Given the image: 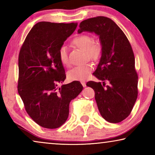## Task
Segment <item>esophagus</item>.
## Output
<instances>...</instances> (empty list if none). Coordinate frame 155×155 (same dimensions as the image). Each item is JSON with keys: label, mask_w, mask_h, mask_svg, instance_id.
<instances>
[{"label": "esophagus", "mask_w": 155, "mask_h": 155, "mask_svg": "<svg viewBox=\"0 0 155 155\" xmlns=\"http://www.w3.org/2000/svg\"><path fill=\"white\" fill-rule=\"evenodd\" d=\"M81 83H82V86H83L84 87H86V83H85V82L82 81V82H81Z\"/></svg>", "instance_id": "34e87169"}]
</instances>
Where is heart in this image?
Masks as SVG:
<instances>
[{
  "mask_svg": "<svg viewBox=\"0 0 155 155\" xmlns=\"http://www.w3.org/2000/svg\"><path fill=\"white\" fill-rule=\"evenodd\" d=\"M74 46L85 51L90 59L97 61L101 54V45L100 42L93 40L92 36L89 35H77L72 41ZM58 58L61 63L65 66H68L69 61L68 57L67 48L65 46H61L58 50ZM92 68L90 64H83L74 67L68 73V78L71 81H82L90 75Z\"/></svg>",
  "mask_w": 155,
  "mask_h": 155,
  "instance_id": "obj_1",
  "label": "heart"
}]
</instances>
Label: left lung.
<instances>
[{
    "instance_id": "8db88e82",
    "label": "left lung",
    "mask_w": 155,
    "mask_h": 155,
    "mask_svg": "<svg viewBox=\"0 0 155 155\" xmlns=\"http://www.w3.org/2000/svg\"><path fill=\"white\" fill-rule=\"evenodd\" d=\"M83 31L98 35L101 55L94 75L101 82L90 81L87 86L95 92L99 111L109 123L116 124L130 115L137 97V74L130 42L111 19L103 16L85 20L80 24ZM110 84L104 88L105 82Z\"/></svg>"
}]
</instances>
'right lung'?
<instances>
[{
  "instance_id": "obj_1",
  "label": "right lung",
  "mask_w": 155,
  "mask_h": 155,
  "mask_svg": "<svg viewBox=\"0 0 155 155\" xmlns=\"http://www.w3.org/2000/svg\"><path fill=\"white\" fill-rule=\"evenodd\" d=\"M77 26V22H38L20 49L18 93L27 114L43 128L62 126L68 117L70 102L83 89L79 81L57 87L66 78L58 50Z\"/></svg>"
}]
</instances>
